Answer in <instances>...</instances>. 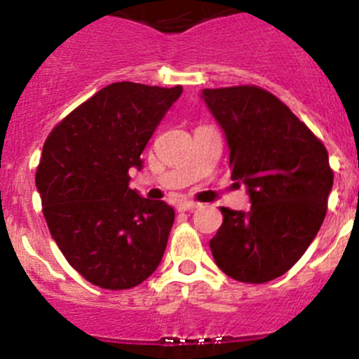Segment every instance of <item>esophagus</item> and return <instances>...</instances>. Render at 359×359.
I'll return each mask as SVG.
<instances>
[{
    "instance_id": "obj_1",
    "label": "esophagus",
    "mask_w": 359,
    "mask_h": 359,
    "mask_svg": "<svg viewBox=\"0 0 359 359\" xmlns=\"http://www.w3.org/2000/svg\"><path fill=\"white\" fill-rule=\"evenodd\" d=\"M198 207H200V203L189 202V200H182V202L177 203V209H179L180 212H184V210H195V209H198Z\"/></svg>"
}]
</instances>
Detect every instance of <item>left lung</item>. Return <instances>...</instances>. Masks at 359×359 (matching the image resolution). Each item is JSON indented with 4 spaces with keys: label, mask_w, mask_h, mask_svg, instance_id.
I'll return each mask as SVG.
<instances>
[{
    "label": "left lung",
    "mask_w": 359,
    "mask_h": 359,
    "mask_svg": "<svg viewBox=\"0 0 359 359\" xmlns=\"http://www.w3.org/2000/svg\"><path fill=\"white\" fill-rule=\"evenodd\" d=\"M200 97L225 133L232 179L251 207H221L214 262L243 283L285 274L316 239L333 187L327 150L278 97L259 86L205 88Z\"/></svg>",
    "instance_id": "obj_1"
}]
</instances>
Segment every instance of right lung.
I'll list each match as a JSON object with an SVG mask.
<instances>
[{
  "label": "right lung",
  "mask_w": 359,
  "mask_h": 359,
  "mask_svg": "<svg viewBox=\"0 0 359 359\" xmlns=\"http://www.w3.org/2000/svg\"><path fill=\"white\" fill-rule=\"evenodd\" d=\"M182 93L120 81L67 115L42 149L36 189L67 262L102 289L140 285L159 266L175 210L129 187V170Z\"/></svg>",
  "instance_id": "add662e5"
}]
</instances>
